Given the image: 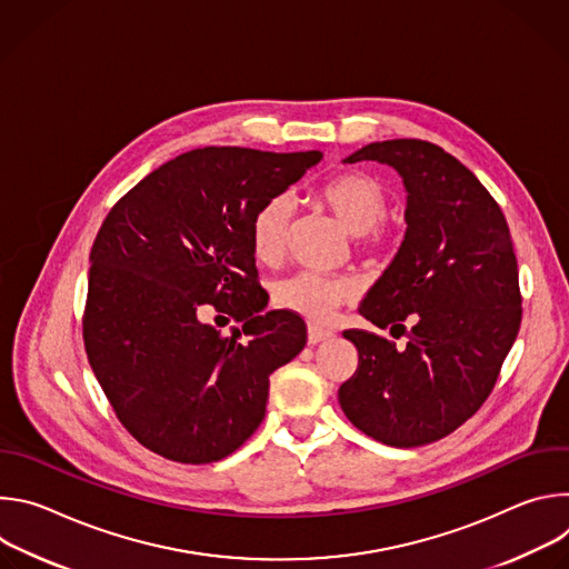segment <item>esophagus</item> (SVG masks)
<instances>
[{"label": "esophagus", "instance_id": "1", "mask_svg": "<svg viewBox=\"0 0 569 569\" xmlns=\"http://www.w3.org/2000/svg\"><path fill=\"white\" fill-rule=\"evenodd\" d=\"M336 333L331 329H321V327H308V345H319V342H327L333 340Z\"/></svg>", "mask_w": 569, "mask_h": 569}]
</instances>
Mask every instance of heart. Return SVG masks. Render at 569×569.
<instances>
[{
    "label": "heart",
    "mask_w": 569,
    "mask_h": 569,
    "mask_svg": "<svg viewBox=\"0 0 569 569\" xmlns=\"http://www.w3.org/2000/svg\"><path fill=\"white\" fill-rule=\"evenodd\" d=\"M319 202L327 207L347 231L360 236L362 250L382 252L389 246L380 222L387 216V193L382 184L358 171H347L329 178L317 187ZM292 220V204L286 196L268 198L252 216L250 242L254 257L272 266L281 261ZM356 297V283L345 277H323L317 272H297L281 279L274 288V299L281 308L299 312L312 321L327 319L338 306Z\"/></svg>",
    "instance_id": "1"
}]
</instances>
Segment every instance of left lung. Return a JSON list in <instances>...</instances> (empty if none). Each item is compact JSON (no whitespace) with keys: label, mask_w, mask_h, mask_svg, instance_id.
Wrapping results in <instances>:
<instances>
[{"label":"left lung","mask_w":569,"mask_h":569,"mask_svg":"<svg viewBox=\"0 0 569 569\" xmlns=\"http://www.w3.org/2000/svg\"><path fill=\"white\" fill-rule=\"evenodd\" d=\"M380 161L408 191L400 248L360 315L405 333V349L345 331L358 369L338 398L347 419L393 448L439 441L466 423L496 387L522 319L518 261L507 218L483 184L443 148L421 139L373 141L345 161Z\"/></svg>","instance_id":"left-lung-1"}]
</instances>
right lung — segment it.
Returning a JSON list of instances; mask_svg holds the SVG:
<instances>
[{
	"label": "right lung",
	"instance_id": "add662e5",
	"mask_svg": "<svg viewBox=\"0 0 569 569\" xmlns=\"http://www.w3.org/2000/svg\"><path fill=\"white\" fill-rule=\"evenodd\" d=\"M319 159L196 148L146 176L103 220L83 340L117 419L143 448L211 463L261 426L270 376L306 347V323L266 312L250 222ZM207 307L243 329L224 339L199 319Z\"/></svg>",
	"mask_w": 569,
	"mask_h": 569
}]
</instances>
